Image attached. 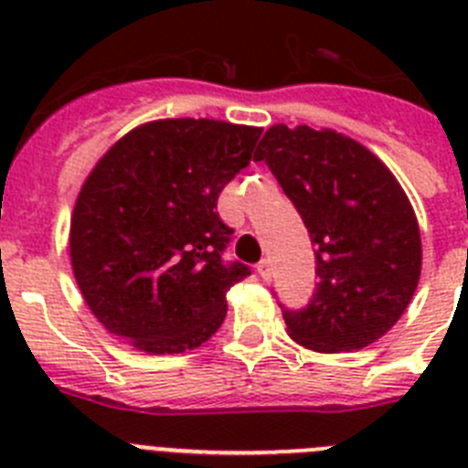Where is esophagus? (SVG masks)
I'll list each match as a JSON object with an SVG mask.
<instances>
[{
  "instance_id": "obj_1",
  "label": "esophagus",
  "mask_w": 468,
  "mask_h": 468,
  "mask_svg": "<svg viewBox=\"0 0 468 468\" xmlns=\"http://www.w3.org/2000/svg\"><path fill=\"white\" fill-rule=\"evenodd\" d=\"M258 274L262 276L264 281L271 279V262H270V260H262V262L258 264Z\"/></svg>"
}]
</instances>
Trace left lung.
<instances>
[{
	"label": "left lung",
	"mask_w": 468,
	"mask_h": 468,
	"mask_svg": "<svg viewBox=\"0 0 468 468\" xmlns=\"http://www.w3.org/2000/svg\"><path fill=\"white\" fill-rule=\"evenodd\" d=\"M264 161L316 246V292L283 309L291 340L318 354L363 349L403 316L421 274L410 198L373 152L333 128H267Z\"/></svg>",
	"instance_id": "1"
}]
</instances>
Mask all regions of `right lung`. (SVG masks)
<instances>
[{"mask_svg": "<svg viewBox=\"0 0 468 468\" xmlns=\"http://www.w3.org/2000/svg\"><path fill=\"white\" fill-rule=\"evenodd\" d=\"M262 128L159 119L128 131L84 180L69 260L93 316L147 354L197 349L222 325L246 264L222 262L234 231L218 197L253 159Z\"/></svg>", "mask_w": 468, "mask_h": 468, "instance_id": "obj_1", "label": "right lung"}]
</instances>
